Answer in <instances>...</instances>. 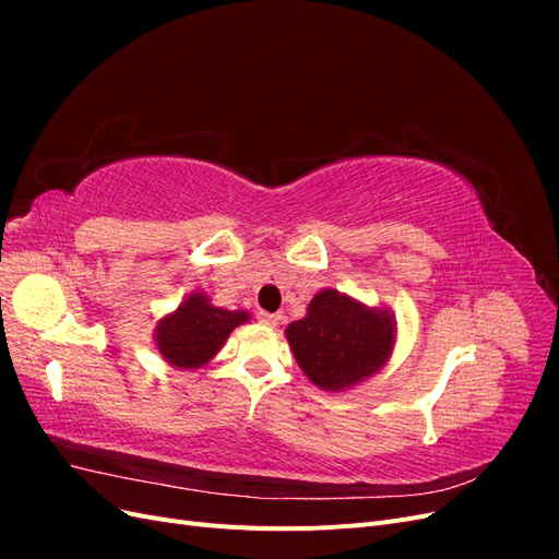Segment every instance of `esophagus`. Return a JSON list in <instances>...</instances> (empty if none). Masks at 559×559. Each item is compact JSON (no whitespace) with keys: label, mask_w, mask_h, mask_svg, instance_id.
I'll return each instance as SVG.
<instances>
[{"label":"esophagus","mask_w":559,"mask_h":559,"mask_svg":"<svg viewBox=\"0 0 559 559\" xmlns=\"http://www.w3.org/2000/svg\"><path fill=\"white\" fill-rule=\"evenodd\" d=\"M259 321L265 326H280L282 324V314H273V312H259Z\"/></svg>","instance_id":"1"}]
</instances>
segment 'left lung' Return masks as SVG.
<instances>
[{"label":"left lung","instance_id":"left-lung-1","mask_svg":"<svg viewBox=\"0 0 559 559\" xmlns=\"http://www.w3.org/2000/svg\"><path fill=\"white\" fill-rule=\"evenodd\" d=\"M294 357L319 389L345 392L386 366L396 343V317L326 286L302 319L286 326Z\"/></svg>","mask_w":559,"mask_h":559}]
</instances>
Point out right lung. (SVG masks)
I'll list each match as a JSON object with an SVG mask.
<instances>
[{
	"mask_svg": "<svg viewBox=\"0 0 559 559\" xmlns=\"http://www.w3.org/2000/svg\"><path fill=\"white\" fill-rule=\"evenodd\" d=\"M249 319L247 310L216 308L205 292H191L177 310L158 319L154 343L173 368L195 370L210 364L233 329L247 324Z\"/></svg>",
	"mask_w": 559,
	"mask_h": 559,
	"instance_id": "obj_1",
	"label": "right lung"
}]
</instances>
